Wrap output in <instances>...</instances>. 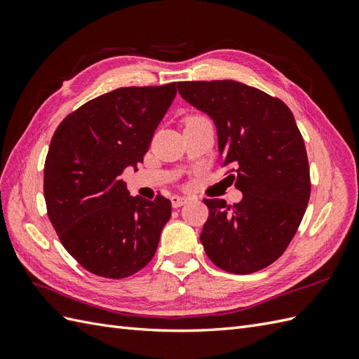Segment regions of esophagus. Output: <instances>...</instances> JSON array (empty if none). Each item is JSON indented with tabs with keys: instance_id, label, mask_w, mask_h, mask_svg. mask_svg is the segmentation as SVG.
Instances as JSON below:
<instances>
[{
	"instance_id": "esophagus-1",
	"label": "esophagus",
	"mask_w": 359,
	"mask_h": 359,
	"mask_svg": "<svg viewBox=\"0 0 359 359\" xmlns=\"http://www.w3.org/2000/svg\"><path fill=\"white\" fill-rule=\"evenodd\" d=\"M188 202V197H182V196H172L171 197V203L174 208H180L182 205H185Z\"/></svg>"
}]
</instances>
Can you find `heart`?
Returning a JSON list of instances; mask_svg holds the SVG:
<instances>
[{
	"label": "heart",
	"instance_id": "1",
	"mask_svg": "<svg viewBox=\"0 0 359 359\" xmlns=\"http://www.w3.org/2000/svg\"><path fill=\"white\" fill-rule=\"evenodd\" d=\"M205 117H202V116H193V117H189L188 120H187V123H189V121H197V120H203Z\"/></svg>",
	"mask_w": 359,
	"mask_h": 359
}]
</instances>
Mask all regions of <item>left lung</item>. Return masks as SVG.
<instances>
[{"instance_id":"1","label":"left lung","mask_w":359,"mask_h":359,"mask_svg":"<svg viewBox=\"0 0 359 359\" xmlns=\"http://www.w3.org/2000/svg\"><path fill=\"white\" fill-rule=\"evenodd\" d=\"M179 94L215 121L219 154L242 201L203 199L201 242L219 269L250 274L284 253L310 199L306 144L288 106L233 80L180 81Z\"/></svg>"}]
</instances>
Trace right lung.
Wrapping results in <instances>:
<instances>
[{"label": "right lung", "mask_w": 359, "mask_h": 359, "mask_svg": "<svg viewBox=\"0 0 359 359\" xmlns=\"http://www.w3.org/2000/svg\"><path fill=\"white\" fill-rule=\"evenodd\" d=\"M175 94V83L116 89L69 114L52 137L48 216L67 253L97 276L123 279L142 270L171 217L166 197L129 196L120 175L143 162Z\"/></svg>", "instance_id": "1"}]
</instances>
